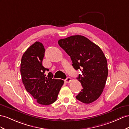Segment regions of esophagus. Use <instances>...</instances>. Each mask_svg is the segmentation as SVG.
<instances>
[{"label":"esophagus","mask_w":129,"mask_h":129,"mask_svg":"<svg viewBox=\"0 0 129 129\" xmlns=\"http://www.w3.org/2000/svg\"><path fill=\"white\" fill-rule=\"evenodd\" d=\"M64 81H65V83H70V82L71 81V78L70 77H68L67 78L65 79V80H64Z\"/></svg>","instance_id":"obj_1"}]
</instances>
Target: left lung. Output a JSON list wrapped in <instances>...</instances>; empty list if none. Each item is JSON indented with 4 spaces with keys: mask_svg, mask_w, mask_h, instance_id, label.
I'll return each mask as SVG.
<instances>
[{
    "mask_svg": "<svg viewBox=\"0 0 129 129\" xmlns=\"http://www.w3.org/2000/svg\"><path fill=\"white\" fill-rule=\"evenodd\" d=\"M58 44L70 56L75 70H80L77 80L82 85L76 98L84 104L96 100L105 88L108 76L107 61L98 45L82 35L59 40Z\"/></svg>",
    "mask_w": 129,
    "mask_h": 129,
    "instance_id": "8db88e82",
    "label": "left lung"
}]
</instances>
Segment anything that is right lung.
I'll use <instances>...</instances> for the list:
<instances>
[{
    "mask_svg": "<svg viewBox=\"0 0 129 129\" xmlns=\"http://www.w3.org/2000/svg\"><path fill=\"white\" fill-rule=\"evenodd\" d=\"M45 49L41 42L36 41L23 55L21 74L26 90L36 99L38 104L49 105L57 100L64 81L53 79L51 72L45 74L48 69L43 67Z\"/></svg>",
    "mask_w": 129,
    "mask_h": 129,
    "instance_id": "right-lung-1",
    "label": "right lung"
}]
</instances>
